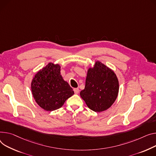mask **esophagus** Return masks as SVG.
Here are the masks:
<instances>
[{
	"instance_id": "1",
	"label": "esophagus",
	"mask_w": 156,
	"mask_h": 156,
	"mask_svg": "<svg viewBox=\"0 0 156 156\" xmlns=\"http://www.w3.org/2000/svg\"><path fill=\"white\" fill-rule=\"evenodd\" d=\"M73 90H74V92H75V94H78V93H79V91H80L78 88H74V89H73Z\"/></svg>"
}]
</instances>
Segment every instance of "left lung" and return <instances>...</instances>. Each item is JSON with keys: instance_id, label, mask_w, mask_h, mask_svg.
Segmentation results:
<instances>
[{"instance_id": "8db88e82", "label": "left lung", "mask_w": 156, "mask_h": 156, "mask_svg": "<svg viewBox=\"0 0 156 156\" xmlns=\"http://www.w3.org/2000/svg\"><path fill=\"white\" fill-rule=\"evenodd\" d=\"M119 89V81L112 69L97 61L89 68L85 89L80 96L91 110L100 112L110 108L115 101Z\"/></svg>"}]
</instances>
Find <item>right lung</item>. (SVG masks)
<instances>
[{"label": "right lung", "instance_id": "right-lung-1", "mask_svg": "<svg viewBox=\"0 0 156 156\" xmlns=\"http://www.w3.org/2000/svg\"><path fill=\"white\" fill-rule=\"evenodd\" d=\"M31 90L36 103L46 111L61 108L74 91L60 74V66L49 63L41 69L31 83Z\"/></svg>", "mask_w": 156, "mask_h": 156}]
</instances>
